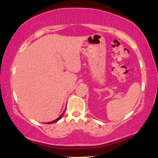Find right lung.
I'll use <instances>...</instances> for the list:
<instances>
[{
    "mask_svg": "<svg viewBox=\"0 0 158 158\" xmlns=\"http://www.w3.org/2000/svg\"><path fill=\"white\" fill-rule=\"evenodd\" d=\"M63 114H64V112L63 113L60 115V116L58 118H56V120H54V121H52V122H49V123H46V124H52V123H56V122H57V121H59V120L61 118L63 117Z\"/></svg>",
    "mask_w": 158,
    "mask_h": 158,
    "instance_id": "add662e5",
    "label": "right lung"
}]
</instances>
